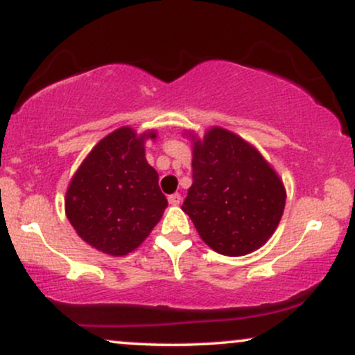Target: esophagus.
<instances>
[{
	"mask_svg": "<svg viewBox=\"0 0 355 355\" xmlns=\"http://www.w3.org/2000/svg\"><path fill=\"white\" fill-rule=\"evenodd\" d=\"M180 202H182V195L180 193H172L168 197L170 205H180Z\"/></svg>",
	"mask_w": 355,
	"mask_h": 355,
	"instance_id": "1",
	"label": "esophagus"
}]
</instances>
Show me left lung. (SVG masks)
I'll use <instances>...</instances> for the list:
<instances>
[{"label":"left lung","instance_id":"1","mask_svg":"<svg viewBox=\"0 0 355 355\" xmlns=\"http://www.w3.org/2000/svg\"><path fill=\"white\" fill-rule=\"evenodd\" d=\"M193 141V183L182 210L203 242L222 255L257 250L274 235L285 209L284 182L262 153L220 126Z\"/></svg>","mask_w":355,"mask_h":355}]
</instances>
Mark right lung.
<instances>
[{
    "instance_id": "right-lung-1",
    "label": "right lung",
    "mask_w": 355,
    "mask_h": 355,
    "mask_svg": "<svg viewBox=\"0 0 355 355\" xmlns=\"http://www.w3.org/2000/svg\"><path fill=\"white\" fill-rule=\"evenodd\" d=\"M121 126L93 146L73 175L64 211L88 245L112 257L133 252L160 222L168 205L158 173L145 158V140Z\"/></svg>"
}]
</instances>
